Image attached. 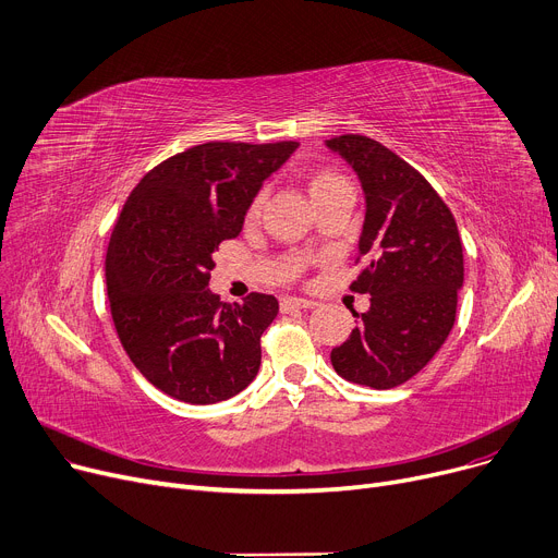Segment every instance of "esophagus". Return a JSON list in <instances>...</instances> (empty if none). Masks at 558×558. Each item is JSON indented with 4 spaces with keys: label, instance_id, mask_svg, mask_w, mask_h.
<instances>
[{
    "label": "esophagus",
    "instance_id": "esophagus-1",
    "mask_svg": "<svg viewBox=\"0 0 558 558\" xmlns=\"http://www.w3.org/2000/svg\"><path fill=\"white\" fill-rule=\"evenodd\" d=\"M314 301L307 299H282L280 301V312H294V310H310L314 307Z\"/></svg>",
    "mask_w": 558,
    "mask_h": 558
}]
</instances>
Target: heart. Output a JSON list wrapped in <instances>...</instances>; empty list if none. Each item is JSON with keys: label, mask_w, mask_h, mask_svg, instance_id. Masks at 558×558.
<instances>
[{"label": "heart", "mask_w": 558, "mask_h": 558, "mask_svg": "<svg viewBox=\"0 0 558 558\" xmlns=\"http://www.w3.org/2000/svg\"><path fill=\"white\" fill-rule=\"evenodd\" d=\"M341 183H345V179H343L341 173H337V171H330V169L314 171V173L310 175V194H312V198L316 201L320 194H326L328 190H332V187H337V185H341ZM262 208H264V192H257L255 198H253L251 205H248L246 219H248V221H255V219L262 215Z\"/></svg>", "instance_id": "b5f03b06"}]
</instances>
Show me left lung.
<instances>
[{
	"label": "left lung",
	"mask_w": 558,
	"mask_h": 558,
	"mask_svg": "<svg viewBox=\"0 0 558 558\" xmlns=\"http://www.w3.org/2000/svg\"><path fill=\"white\" fill-rule=\"evenodd\" d=\"M326 144L362 181L360 257L368 264L350 289L371 296L368 312H353L360 326L330 360L348 383L393 389L427 366L454 326L463 284L457 221L425 175L385 144L366 135Z\"/></svg>",
	"instance_id": "8db88e82"
}]
</instances>
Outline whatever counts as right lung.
Segmentation results:
<instances>
[{
  "label": "right lung",
  "mask_w": 558,
  "mask_h": 558,
  "mask_svg": "<svg viewBox=\"0 0 558 558\" xmlns=\"http://www.w3.org/2000/svg\"><path fill=\"white\" fill-rule=\"evenodd\" d=\"M299 142H205L154 167L117 217L106 287L112 324L135 368L162 393L213 404L257 375L269 294L226 305L208 289L213 253L238 238L264 179Z\"/></svg>",
  "instance_id": "add662e5"
}]
</instances>
